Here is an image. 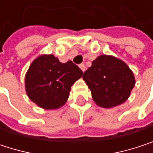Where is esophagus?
Listing matches in <instances>:
<instances>
[{
    "instance_id": "obj_1",
    "label": "esophagus",
    "mask_w": 153,
    "mask_h": 153,
    "mask_svg": "<svg viewBox=\"0 0 153 153\" xmlns=\"http://www.w3.org/2000/svg\"><path fill=\"white\" fill-rule=\"evenodd\" d=\"M79 67L80 68V70H81L82 72H84V71L86 70V66H85V65H84V64H80V65H79Z\"/></svg>"
}]
</instances>
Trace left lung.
<instances>
[{
  "label": "left lung",
  "mask_w": 153,
  "mask_h": 153,
  "mask_svg": "<svg viewBox=\"0 0 153 153\" xmlns=\"http://www.w3.org/2000/svg\"><path fill=\"white\" fill-rule=\"evenodd\" d=\"M95 103L103 108H112L126 102L135 87L133 72L122 60L101 55L83 74Z\"/></svg>",
  "instance_id": "1"
}]
</instances>
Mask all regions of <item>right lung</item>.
<instances>
[{"instance_id":"1","label":"right lung","mask_w":153,"mask_h":153,"mask_svg":"<svg viewBox=\"0 0 153 153\" xmlns=\"http://www.w3.org/2000/svg\"><path fill=\"white\" fill-rule=\"evenodd\" d=\"M82 71L72 61L61 63L54 55H41L29 66L25 77L26 95L45 110H56L67 101L71 87Z\"/></svg>"}]
</instances>
